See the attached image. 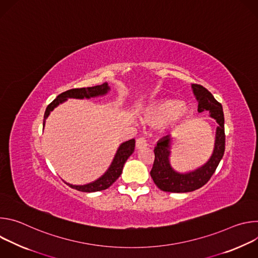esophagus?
<instances>
[{
	"mask_svg": "<svg viewBox=\"0 0 258 258\" xmlns=\"http://www.w3.org/2000/svg\"><path fill=\"white\" fill-rule=\"evenodd\" d=\"M147 141H146V139L145 138H143V137H141V138H139L138 140H137V142H136V148L137 149H142V148H145V147H147Z\"/></svg>",
	"mask_w": 258,
	"mask_h": 258,
	"instance_id": "esophagus-1",
	"label": "esophagus"
}]
</instances>
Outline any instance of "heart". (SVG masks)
I'll return each mask as SVG.
<instances>
[{"mask_svg": "<svg viewBox=\"0 0 258 258\" xmlns=\"http://www.w3.org/2000/svg\"><path fill=\"white\" fill-rule=\"evenodd\" d=\"M189 113L188 107L175 100H161L145 109L142 119L145 123L166 128L180 122Z\"/></svg>", "mask_w": 258, "mask_h": 258, "instance_id": "heart-1", "label": "heart"}]
</instances>
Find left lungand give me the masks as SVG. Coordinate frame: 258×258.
I'll list each match as a JSON object with an SVG mask.
<instances>
[{"label": "left lung", "mask_w": 258, "mask_h": 258, "mask_svg": "<svg viewBox=\"0 0 258 258\" xmlns=\"http://www.w3.org/2000/svg\"><path fill=\"white\" fill-rule=\"evenodd\" d=\"M192 88L198 101V112L209 111L210 116L218 123L213 154L200 168L185 174L178 173L171 168L168 160L170 154V137L166 136L159 140L154 149L155 159L150 174L155 185L164 192L187 193L203 187L214 173L225 153L226 135L223 106L201 85L194 84Z\"/></svg>", "instance_id": "obj_1"}]
</instances>
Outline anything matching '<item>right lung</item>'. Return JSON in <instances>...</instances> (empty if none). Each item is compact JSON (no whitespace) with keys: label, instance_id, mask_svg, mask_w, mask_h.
I'll list each match as a JSON object with an SVG mask.
<instances>
[{"label":"right lung","instance_id":"add662e5","mask_svg":"<svg viewBox=\"0 0 258 258\" xmlns=\"http://www.w3.org/2000/svg\"><path fill=\"white\" fill-rule=\"evenodd\" d=\"M109 91L108 84H102L100 86H95L91 88H79V89H71L68 90L59 96L55 100H53L47 107L45 115H44V125L46 118L49 116L50 112L52 110L59 105L60 103L64 102L67 98H76V99H84V98H91V97H96V96H101L105 95ZM135 139H132L130 141H126L120 145V147L117 150V153L113 159L112 164L110 165L109 169L103 174L99 179L88 183V185L84 186H73L70 185V183H67L69 187L72 189H76L81 192H86V193H91V192H97V191H102L108 189L112 183L120 176L122 172L123 165L127 158L133 154L135 150Z\"/></svg>","mask_w":258,"mask_h":258}]
</instances>
